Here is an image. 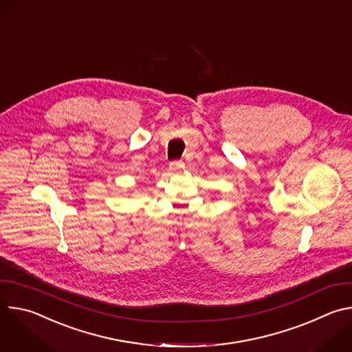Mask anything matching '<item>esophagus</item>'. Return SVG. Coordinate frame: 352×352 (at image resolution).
I'll return each instance as SVG.
<instances>
[{
	"label": "esophagus",
	"mask_w": 352,
	"mask_h": 352,
	"mask_svg": "<svg viewBox=\"0 0 352 352\" xmlns=\"http://www.w3.org/2000/svg\"><path fill=\"white\" fill-rule=\"evenodd\" d=\"M184 168V163L182 162H173L170 163V170L171 171H178V170H182Z\"/></svg>",
	"instance_id": "esophagus-1"
}]
</instances>
